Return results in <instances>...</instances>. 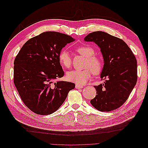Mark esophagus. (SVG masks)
Here are the masks:
<instances>
[{
  "label": "esophagus",
  "instance_id": "obj_1",
  "mask_svg": "<svg viewBox=\"0 0 148 148\" xmlns=\"http://www.w3.org/2000/svg\"><path fill=\"white\" fill-rule=\"evenodd\" d=\"M75 88L77 89H82V88H83V86H82V85H79V84H77L75 85Z\"/></svg>",
  "mask_w": 148,
  "mask_h": 148
}]
</instances>
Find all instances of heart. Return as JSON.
Wrapping results in <instances>:
<instances>
[{"label":"heart","instance_id":"1","mask_svg":"<svg viewBox=\"0 0 148 148\" xmlns=\"http://www.w3.org/2000/svg\"><path fill=\"white\" fill-rule=\"evenodd\" d=\"M79 54L86 58L83 70H72L67 73L66 79L71 82L78 84H84L91 78L92 73L100 74L104 68V64L101 58L95 55V49L89 46H82L76 48ZM59 60L60 65L66 69H69L72 64V59L69 52L66 49H62L59 53Z\"/></svg>","mask_w":148,"mask_h":148}]
</instances>
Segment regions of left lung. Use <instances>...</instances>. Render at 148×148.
Segmentation results:
<instances>
[{
  "label": "left lung",
  "mask_w": 148,
  "mask_h": 148,
  "mask_svg": "<svg viewBox=\"0 0 148 148\" xmlns=\"http://www.w3.org/2000/svg\"><path fill=\"white\" fill-rule=\"evenodd\" d=\"M84 41L95 42L100 47L104 61L101 78L105 82L94 86L97 95L91 104L102 112L117 109L126 102L136 85V57L122 39L103 31L89 33Z\"/></svg>",
  "instance_id": "obj_1"
}]
</instances>
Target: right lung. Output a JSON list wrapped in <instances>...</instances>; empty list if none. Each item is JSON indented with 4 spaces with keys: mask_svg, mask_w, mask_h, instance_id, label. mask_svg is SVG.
I'll return each instance as SVG.
<instances>
[{
    "mask_svg": "<svg viewBox=\"0 0 148 148\" xmlns=\"http://www.w3.org/2000/svg\"><path fill=\"white\" fill-rule=\"evenodd\" d=\"M73 41L70 36L47 31L29 39L16 56L13 82L22 101L34 113H53L75 88L73 83H53L64 75L59 53L66 44Z\"/></svg>",
    "mask_w": 148,
    "mask_h": 148,
    "instance_id": "obj_1",
    "label": "right lung"
}]
</instances>
